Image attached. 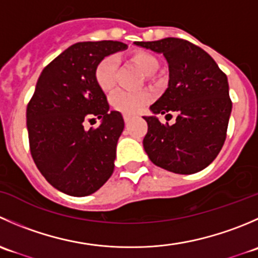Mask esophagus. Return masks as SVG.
<instances>
[{"label":"esophagus","instance_id":"obj_1","mask_svg":"<svg viewBox=\"0 0 258 258\" xmlns=\"http://www.w3.org/2000/svg\"><path fill=\"white\" fill-rule=\"evenodd\" d=\"M123 119H124V123H126V124H128L130 121H131V118H130L128 116H124Z\"/></svg>","mask_w":258,"mask_h":258}]
</instances>
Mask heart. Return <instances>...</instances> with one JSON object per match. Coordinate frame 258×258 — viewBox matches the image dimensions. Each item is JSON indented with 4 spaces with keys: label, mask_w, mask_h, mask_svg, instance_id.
Returning <instances> with one entry per match:
<instances>
[{
    "label": "heart",
    "mask_w": 258,
    "mask_h": 258,
    "mask_svg": "<svg viewBox=\"0 0 258 258\" xmlns=\"http://www.w3.org/2000/svg\"><path fill=\"white\" fill-rule=\"evenodd\" d=\"M131 61L139 67L145 76L151 77L160 69V62L148 52H136L131 56ZM117 61L113 56H107L98 62L95 70V80L98 87L105 92H110L116 86ZM151 97L147 92H126L117 91L110 98L111 106L124 116L134 117L148 105Z\"/></svg>",
    "instance_id": "b5f03b06"
}]
</instances>
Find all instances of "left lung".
Wrapping results in <instances>:
<instances>
[{
  "instance_id": "obj_1",
  "label": "left lung",
  "mask_w": 258,
  "mask_h": 258,
  "mask_svg": "<svg viewBox=\"0 0 258 258\" xmlns=\"http://www.w3.org/2000/svg\"><path fill=\"white\" fill-rule=\"evenodd\" d=\"M135 45L162 53L168 63V87L145 116L144 148L156 166L191 175L217 157L226 140L232 110L227 76L199 46L167 37ZM178 113L173 125L161 124L157 114Z\"/></svg>"
}]
</instances>
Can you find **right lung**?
<instances>
[{
    "label": "right lung",
    "mask_w": 258,
    "mask_h": 258,
    "mask_svg": "<svg viewBox=\"0 0 258 258\" xmlns=\"http://www.w3.org/2000/svg\"><path fill=\"white\" fill-rule=\"evenodd\" d=\"M127 45L77 42L43 69L27 105L28 141L36 166L49 184L70 196H88L111 177L124 122L110 111L95 80L96 66ZM101 119L85 130L86 119Z\"/></svg>",
    "instance_id": "1"
}]
</instances>
